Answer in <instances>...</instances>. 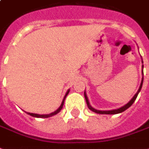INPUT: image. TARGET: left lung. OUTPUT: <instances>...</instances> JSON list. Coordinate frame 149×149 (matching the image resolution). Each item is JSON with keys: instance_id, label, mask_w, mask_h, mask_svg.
<instances>
[{"instance_id": "8db88e82", "label": "left lung", "mask_w": 149, "mask_h": 149, "mask_svg": "<svg viewBox=\"0 0 149 149\" xmlns=\"http://www.w3.org/2000/svg\"><path fill=\"white\" fill-rule=\"evenodd\" d=\"M141 62H142V63H143V60H141ZM143 69H144V65H142V80H141V85H140V87H139L138 89V91H137V92L136 93L135 95L132 97V99L130 100V102L127 103V104H125V106H121L120 108H118V109H112V110H98V109H94V108H93V107L91 106V104H90V102H89V100H88L86 93V91H84V96H85V99H86V104H87L88 108L91 109V111L94 112V113H99V114H117V113H122V112H124L125 110H126L128 108H130V106H132V103L135 102L136 98L137 95H138V94L140 93V91H141V90L142 85H143V81H144V73H143Z\"/></svg>"}]
</instances>
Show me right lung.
<instances>
[{
    "label": "right lung",
    "instance_id": "obj_1",
    "mask_svg": "<svg viewBox=\"0 0 149 149\" xmlns=\"http://www.w3.org/2000/svg\"><path fill=\"white\" fill-rule=\"evenodd\" d=\"M69 92H70V90H68V91H67V93H66L65 96H64L63 99V102H62L60 106H59V107H58V109H56L55 111L53 112V113H49V114H37V113H28V112H26V113H27L29 115H30V116H31V117H34V118H50V117H52V116H54V115L55 114H57V113L61 111V109H63V106L65 98H66V97L67 96V94H69Z\"/></svg>",
    "mask_w": 149,
    "mask_h": 149
}]
</instances>
